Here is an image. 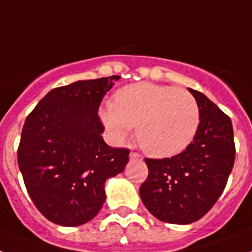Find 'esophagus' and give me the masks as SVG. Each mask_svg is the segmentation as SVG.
Masks as SVG:
<instances>
[{
	"mask_svg": "<svg viewBox=\"0 0 252 252\" xmlns=\"http://www.w3.org/2000/svg\"><path fill=\"white\" fill-rule=\"evenodd\" d=\"M130 159H137V160H138V159H142V157H141L138 153H134V151H132V153H130Z\"/></svg>",
	"mask_w": 252,
	"mask_h": 252,
	"instance_id": "obj_1",
	"label": "esophagus"
}]
</instances>
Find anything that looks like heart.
I'll use <instances>...</instances> for the list:
<instances>
[{
	"label": "heart",
	"mask_w": 252,
	"mask_h": 252,
	"mask_svg": "<svg viewBox=\"0 0 252 252\" xmlns=\"http://www.w3.org/2000/svg\"><path fill=\"white\" fill-rule=\"evenodd\" d=\"M101 119L116 141H124L137 126V141L151 157L179 154L193 141L199 126V107L183 88L136 83L115 94L101 110Z\"/></svg>",
	"instance_id": "1"
}]
</instances>
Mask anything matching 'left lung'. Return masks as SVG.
I'll return each instance as SVG.
<instances>
[{
    "label": "left lung",
    "instance_id": "8db88e82",
    "mask_svg": "<svg viewBox=\"0 0 252 252\" xmlns=\"http://www.w3.org/2000/svg\"><path fill=\"white\" fill-rule=\"evenodd\" d=\"M199 107L193 141L172 158H145L140 188L145 207L160 221L190 224L203 218L225 189L236 159L232 120L203 93L190 89Z\"/></svg>",
    "mask_w": 252,
    "mask_h": 252
}]
</instances>
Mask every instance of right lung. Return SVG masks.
<instances>
[{
  "label": "right lung",
  "mask_w": 252,
  "mask_h": 252,
  "mask_svg": "<svg viewBox=\"0 0 252 252\" xmlns=\"http://www.w3.org/2000/svg\"><path fill=\"white\" fill-rule=\"evenodd\" d=\"M114 80L119 76L55 88L24 122L18 164L32 202L54 224L91 221L106 199V180L129 160L128 149H112L101 136L98 108Z\"/></svg>",
  "instance_id": "add662e5"
}]
</instances>
